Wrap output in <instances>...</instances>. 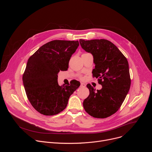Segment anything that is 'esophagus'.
Returning a JSON list of instances; mask_svg holds the SVG:
<instances>
[{"mask_svg":"<svg viewBox=\"0 0 152 152\" xmlns=\"http://www.w3.org/2000/svg\"><path fill=\"white\" fill-rule=\"evenodd\" d=\"M80 86H82V87H85L86 85H85L84 83L81 82V83H80Z\"/></svg>","mask_w":152,"mask_h":152,"instance_id":"esophagus-1","label":"esophagus"}]
</instances>
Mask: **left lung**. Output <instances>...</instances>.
Wrapping results in <instances>:
<instances>
[{
	"label": "left lung",
	"mask_w": 152,
	"mask_h": 152,
	"mask_svg": "<svg viewBox=\"0 0 152 152\" xmlns=\"http://www.w3.org/2000/svg\"><path fill=\"white\" fill-rule=\"evenodd\" d=\"M82 48L93 55L95 69L92 73L102 88L96 91L90 84L88 97L83 102L91 116L104 118L120 107L131 86L129 64L126 58L113 42L104 39L79 40Z\"/></svg>",
	"instance_id": "obj_1"
}]
</instances>
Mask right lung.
<instances>
[{"label": "right lung", "instance_id": "add662e5", "mask_svg": "<svg viewBox=\"0 0 152 152\" xmlns=\"http://www.w3.org/2000/svg\"><path fill=\"white\" fill-rule=\"evenodd\" d=\"M79 45L78 41H51L29 58L23 75V86L31 104L40 114L53 115L62 111L80 86L75 80L70 86L58 83V73L67 70L70 58Z\"/></svg>", "mask_w": 152, "mask_h": 152}]
</instances>
